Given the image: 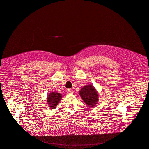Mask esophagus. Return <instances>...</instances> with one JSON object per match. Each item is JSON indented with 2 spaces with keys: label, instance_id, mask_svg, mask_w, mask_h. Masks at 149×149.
I'll use <instances>...</instances> for the list:
<instances>
[{
  "label": "esophagus",
  "instance_id": "obj_1",
  "mask_svg": "<svg viewBox=\"0 0 149 149\" xmlns=\"http://www.w3.org/2000/svg\"><path fill=\"white\" fill-rule=\"evenodd\" d=\"M68 93L69 94H73V91L72 90V89H68Z\"/></svg>",
  "mask_w": 149,
  "mask_h": 149
}]
</instances>
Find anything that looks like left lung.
<instances>
[{"label":"left lung","instance_id":"8db88e82","mask_svg":"<svg viewBox=\"0 0 149 149\" xmlns=\"http://www.w3.org/2000/svg\"><path fill=\"white\" fill-rule=\"evenodd\" d=\"M80 96L87 105L95 106L98 102L99 95L96 89L91 84L84 86L79 91Z\"/></svg>","mask_w":149,"mask_h":149}]
</instances>
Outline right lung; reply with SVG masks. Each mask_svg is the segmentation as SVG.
<instances>
[{
	"label": "right lung",
	"instance_id": "obj_1",
	"mask_svg": "<svg viewBox=\"0 0 149 149\" xmlns=\"http://www.w3.org/2000/svg\"><path fill=\"white\" fill-rule=\"evenodd\" d=\"M62 96L59 93L53 92H51L47 97V102L50 109H55L60 102Z\"/></svg>",
	"mask_w": 149,
	"mask_h": 149
}]
</instances>
